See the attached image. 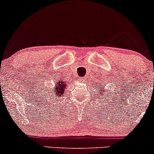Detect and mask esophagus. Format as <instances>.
I'll return each instance as SVG.
<instances>
[{"label":"esophagus","instance_id":"34e87169","mask_svg":"<svg viewBox=\"0 0 154 154\" xmlns=\"http://www.w3.org/2000/svg\"><path fill=\"white\" fill-rule=\"evenodd\" d=\"M79 81H81V82H84V81H85V79H81L79 80Z\"/></svg>","mask_w":154,"mask_h":154}]
</instances>
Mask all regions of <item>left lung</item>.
Masks as SVG:
<instances>
[{"label":"left lung","mask_w":154,"mask_h":154,"mask_svg":"<svg viewBox=\"0 0 154 154\" xmlns=\"http://www.w3.org/2000/svg\"><path fill=\"white\" fill-rule=\"evenodd\" d=\"M100 85V92H101V90H102V88H100V86H101L100 85Z\"/></svg>","instance_id":"1"}]
</instances>
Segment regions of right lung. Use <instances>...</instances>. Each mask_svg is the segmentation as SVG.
I'll use <instances>...</instances> for the list:
<instances>
[{
  "instance_id": "add662e5",
  "label": "right lung",
  "mask_w": 154,
  "mask_h": 154,
  "mask_svg": "<svg viewBox=\"0 0 154 154\" xmlns=\"http://www.w3.org/2000/svg\"><path fill=\"white\" fill-rule=\"evenodd\" d=\"M56 83H55L54 89H52L51 93L54 97H60L64 93L67 82L63 81L62 79H60Z\"/></svg>"
}]
</instances>
